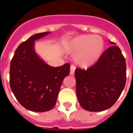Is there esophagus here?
I'll list each match as a JSON object with an SVG mask.
<instances>
[{"label":"esophagus","instance_id":"obj_1","mask_svg":"<svg viewBox=\"0 0 133 133\" xmlns=\"http://www.w3.org/2000/svg\"><path fill=\"white\" fill-rule=\"evenodd\" d=\"M75 67L72 65L70 66V75H75Z\"/></svg>","mask_w":133,"mask_h":133}]
</instances>
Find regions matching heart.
<instances>
[{
  "mask_svg": "<svg viewBox=\"0 0 133 133\" xmlns=\"http://www.w3.org/2000/svg\"><path fill=\"white\" fill-rule=\"evenodd\" d=\"M65 50L75 55L76 64L88 68L98 61L104 50V41L98 35H81L75 37L65 45Z\"/></svg>",
  "mask_w": 133,
  "mask_h": 133,
  "instance_id": "1",
  "label": "heart"
}]
</instances>
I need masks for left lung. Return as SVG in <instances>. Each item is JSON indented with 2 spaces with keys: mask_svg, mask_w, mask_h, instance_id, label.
<instances>
[{
  "mask_svg": "<svg viewBox=\"0 0 133 133\" xmlns=\"http://www.w3.org/2000/svg\"><path fill=\"white\" fill-rule=\"evenodd\" d=\"M110 43L113 45L103 52L94 65L86 70H75L77 99L88 111H103L112 107L126 85L125 58L120 48Z\"/></svg>",
  "mask_w": 133,
  "mask_h": 133,
  "instance_id": "1",
  "label": "left lung"
}]
</instances>
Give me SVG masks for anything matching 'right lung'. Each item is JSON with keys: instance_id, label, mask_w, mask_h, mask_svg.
Instances as JSON below:
<instances>
[{"instance_id": "obj_1", "label": "right lung", "mask_w": 133, "mask_h": 133, "mask_svg": "<svg viewBox=\"0 0 133 133\" xmlns=\"http://www.w3.org/2000/svg\"><path fill=\"white\" fill-rule=\"evenodd\" d=\"M50 32L38 33L20 44L10 63L9 84L12 92L25 108L46 112L56 104L63 80L70 74V65L52 67L34 51L35 41Z\"/></svg>"}]
</instances>
